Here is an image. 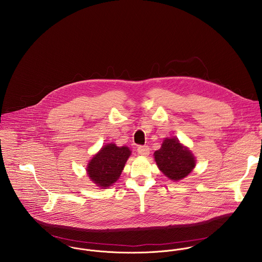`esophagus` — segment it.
<instances>
[{
	"label": "esophagus",
	"mask_w": 262,
	"mask_h": 262,
	"mask_svg": "<svg viewBox=\"0 0 262 262\" xmlns=\"http://www.w3.org/2000/svg\"><path fill=\"white\" fill-rule=\"evenodd\" d=\"M137 151H138V153H139L140 155H142V156H147V155L149 154L150 148L147 145H143V146H139V147L137 148Z\"/></svg>",
	"instance_id": "obj_1"
}]
</instances>
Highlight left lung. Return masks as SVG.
Listing matches in <instances>:
<instances>
[{"label": "left lung", "instance_id": "obj_1", "mask_svg": "<svg viewBox=\"0 0 262 262\" xmlns=\"http://www.w3.org/2000/svg\"><path fill=\"white\" fill-rule=\"evenodd\" d=\"M154 158L162 173L176 182L187 177L195 166L192 153L176 137L165 138L161 148L154 152Z\"/></svg>", "mask_w": 262, "mask_h": 262}]
</instances>
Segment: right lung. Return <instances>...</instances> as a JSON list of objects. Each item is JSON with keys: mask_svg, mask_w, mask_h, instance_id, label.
Wrapping results in <instances>:
<instances>
[{"mask_svg": "<svg viewBox=\"0 0 262 262\" xmlns=\"http://www.w3.org/2000/svg\"><path fill=\"white\" fill-rule=\"evenodd\" d=\"M130 154L127 146L119 147L114 143L103 146L88 164L89 178L102 188L112 186L120 178Z\"/></svg>", "mask_w": 262, "mask_h": 262, "instance_id": "add662e5", "label": "right lung"}]
</instances>
